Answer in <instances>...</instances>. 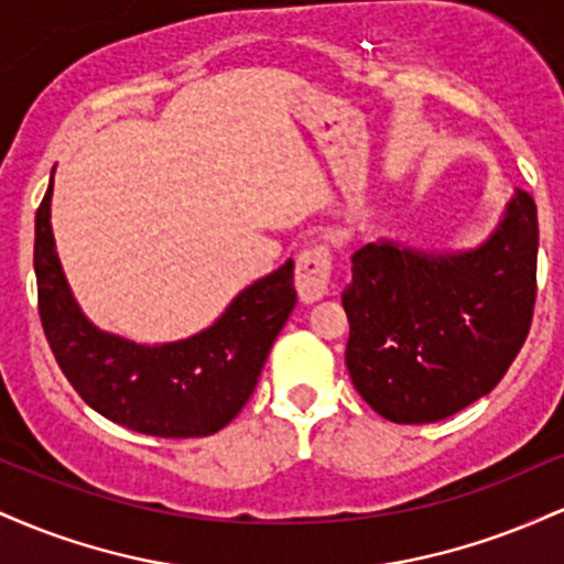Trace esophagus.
<instances>
[{
	"instance_id": "obj_1",
	"label": "esophagus",
	"mask_w": 564,
	"mask_h": 564,
	"mask_svg": "<svg viewBox=\"0 0 564 564\" xmlns=\"http://www.w3.org/2000/svg\"><path fill=\"white\" fill-rule=\"evenodd\" d=\"M332 270L334 257L328 243H313L310 249L302 251L294 273L296 291H300L302 302H315L326 294L328 283H332Z\"/></svg>"
}]
</instances>
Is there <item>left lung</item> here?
Returning a JSON list of instances; mask_svg holds the SVG:
<instances>
[{"label":"left lung","instance_id":"obj_1","mask_svg":"<svg viewBox=\"0 0 564 564\" xmlns=\"http://www.w3.org/2000/svg\"><path fill=\"white\" fill-rule=\"evenodd\" d=\"M535 262L539 212L525 191L469 254L360 246L341 291L345 360L360 398L394 424H430L488 394L528 339Z\"/></svg>","mask_w":564,"mask_h":564}]
</instances>
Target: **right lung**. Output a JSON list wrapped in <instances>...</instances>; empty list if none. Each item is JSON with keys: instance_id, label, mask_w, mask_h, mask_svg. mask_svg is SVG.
<instances>
[{"instance_id": "obj_1", "label": "right lung", "mask_w": 564, "mask_h": 564, "mask_svg": "<svg viewBox=\"0 0 564 564\" xmlns=\"http://www.w3.org/2000/svg\"><path fill=\"white\" fill-rule=\"evenodd\" d=\"M53 183L36 209L39 318L57 366L100 416L153 437H206L238 416L296 304L294 262L232 300L215 326L185 341L142 347L102 334L70 296L50 228Z\"/></svg>"}]
</instances>
